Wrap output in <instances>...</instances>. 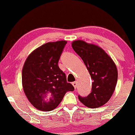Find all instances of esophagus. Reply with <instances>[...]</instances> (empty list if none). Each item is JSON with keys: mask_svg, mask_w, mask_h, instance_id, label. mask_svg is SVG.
<instances>
[{"mask_svg": "<svg viewBox=\"0 0 135 135\" xmlns=\"http://www.w3.org/2000/svg\"><path fill=\"white\" fill-rule=\"evenodd\" d=\"M73 86H74V88H77V81H74V82H73Z\"/></svg>", "mask_w": 135, "mask_h": 135, "instance_id": "obj_1", "label": "esophagus"}]
</instances>
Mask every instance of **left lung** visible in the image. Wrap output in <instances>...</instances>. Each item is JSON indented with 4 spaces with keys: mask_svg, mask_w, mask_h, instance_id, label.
<instances>
[{
    "mask_svg": "<svg viewBox=\"0 0 135 135\" xmlns=\"http://www.w3.org/2000/svg\"><path fill=\"white\" fill-rule=\"evenodd\" d=\"M72 47L83 60L93 80L92 91L86 97L79 96V100L88 108L102 107L110 100L116 86L118 69L115 62L97 45L77 40L72 42Z\"/></svg>",
    "mask_w": 135,
    "mask_h": 135,
    "instance_id": "left-lung-1",
    "label": "left lung"
}]
</instances>
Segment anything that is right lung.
<instances>
[{
	"instance_id": "obj_1",
	"label": "right lung",
	"mask_w": 135,
	"mask_h": 135,
	"mask_svg": "<svg viewBox=\"0 0 135 135\" xmlns=\"http://www.w3.org/2000/svg\"><path fill=\"white\" fill-rule=\"evenodd\" d=\"M67 42H50L28 55L22 69V86L28 101L36 109L51 111L58 107L65 93L74 90L67 83L58 62Z\"/></svg>"
}]
</instances>
